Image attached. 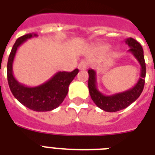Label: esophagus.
<instances>
[{
  "mask_svg": "<svg viewBox=\"0 0 155 155\" xmlns=\"http://www.w3.org/2000/svg\"><path fill=\"white\" fill-rule=\"evenodd\" d=\"M87 67V63L86 61H82V62H80L79 63V65H78V68L80 69V70H84L86 69Z\"/></svg>",
  "mask_w": 155,
  "mask_h": 155,
  "instance_id": "1",
  "label": "esophagus"
}]
</instances>
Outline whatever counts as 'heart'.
<instances>
[{
    "label": "heart",
    "instance_id": "1",
    "mask_svg": "<svg viewBox=\"0 0 155 155\" xmlns=\"http://www.w3.org/2000/svg\"><path fill=\"white\" fill-rule=\"evenodd\" d=\"M101 50L103 51H107L109 50V47H108V46H104V47H101Z\"/></svg>",
    "mask_w": 155,
    "mask_h": 155
}]
</instances>
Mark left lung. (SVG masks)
<instances>
[{"instance_id": "1", "label": "left lung", "mask_w": 155, "mask_h": 155, "mask_svg": "<svg viewBox=\"0 0 155 155\" xmlns=\"http://www.w3.org/2000/svg\"><path fill=\"white\" fill-rule=\"evenodd\" d=\"M126 44L130 47L128 51L131 52L133 55L137 58L141 65V74L137 83L134 87L125 91V92L117 93L112 96H104L103 93L97 89V74L92 69L87 71L88 72V89L91 98L97 107L101 108L105 112H117L127 108L133 102L142 94L145 84L146 77V63H145L143 49L139 42L132 38H129L125 40Z\"/></svg>"}]
</instances>
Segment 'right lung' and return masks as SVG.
<instances>
[{
  "instance_id": "1",
  "label": "right lung",
  "mask_w": 155,
  "mask_h": 155,
  "mask_svg": "<svg viewBox=\"0 0 155 155\" xmlns=\"http://www.w3.org/2000/svg\"><path fill=\"white\" fill-rule=\"evenodd\" d=\"M36 34H29L17 39L11 50L7 64V79L9 88L16 99L23 105L36 112L51 111L60 105L68 92V87L79 72L58 71L47 82L37 87H26L16 80L13 74V63L18 48L28 38L37 37Z\"/></svg>"
}]
</instances>
